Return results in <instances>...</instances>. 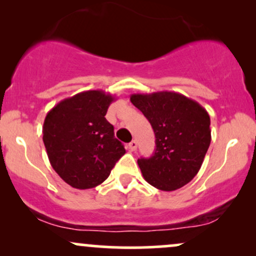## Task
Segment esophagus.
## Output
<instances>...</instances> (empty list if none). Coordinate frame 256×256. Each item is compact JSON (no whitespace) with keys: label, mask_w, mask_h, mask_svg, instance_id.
<instances>
[{"label":"esophagus","mask_w":256,"mask_h":256,"mask_svg":"<svg viewBox=\"0 0 256 256\" xmlns=\"http://www.w3.org/2000/svg\"><path fill=\"white\" fill-rule=\"evenodd\" d=\"M128 149L132 152H134L137 149V140H132V142L128 143Z\"/></svg>","instance_id":"1"}]
</instances>
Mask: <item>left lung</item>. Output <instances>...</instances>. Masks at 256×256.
I'll list each match as a JSON object with an SVG mask.
<instances>
[{"instance_id": "obj_1", "label": "left lung", "mask_w": 256, "mask_h": 256, "mask_svg": "<svg viewBox=\"0 0 256 256\" xmlns=\"http://www.w3.org/2000/svg\"><path fill=\"white\" fill-rule=\"evenodd\" d=\"M130 100L155 134L152 156L137 160L143 178L162 192L184 186L198 174L210 148V114L196 101L173 91L132 94Z\"/></svg>"}]
</instances>
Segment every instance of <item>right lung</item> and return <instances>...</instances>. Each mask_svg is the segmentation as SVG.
I'll list each match as a JSON object with an SVG mask.
<instances>
[{"instance_id": "add662e5", "label": "right lung", "mask_w": 256, "mask_h": 256, "mask_svg": "<svg viewBox=\"0 0 256 256\" xmlns=\"http://www.w3.org/2000/svg\"><path fill=\"white\" fill-rule=\"evenodd\" d=\"M116 100L102 90H88L52 108L43 124V142L55 172L76 189L104 183L125 148L104 118Z\"/></svg>"}]
</instances>
